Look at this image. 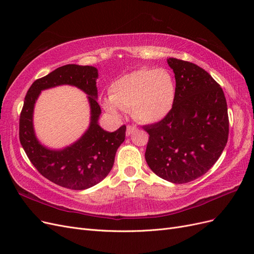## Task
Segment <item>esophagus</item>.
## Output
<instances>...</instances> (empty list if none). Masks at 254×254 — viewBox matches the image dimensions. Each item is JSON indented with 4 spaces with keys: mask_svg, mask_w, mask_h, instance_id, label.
Returning <instances> with one entry per match:
<instances>
[{
    "mask_svg": "<svg viewBox=\"0 0 254 254\" xmlns=\"http://www.w3.org/2000/svg\"><path fill=\"white\" fill-rule=\"evenodd\" d=\"M135 129H136V127H135V126H127V130H126V135H128V136H129L130 134H132Z\"/></svg>",
    "mask_w": 254,
    "mask_h": 254,
    "instance_id": "1",
    "label": "esophagus"
}]
</instances>
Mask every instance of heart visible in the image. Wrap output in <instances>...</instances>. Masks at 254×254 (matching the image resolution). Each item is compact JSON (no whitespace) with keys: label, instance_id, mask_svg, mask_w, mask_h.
Wrapping results in <instances>:
<instances>
[{"label":"heart","instance_id":"obj_1","mask_svg":"<svg viewBox=\"0 0 254 254\" xmlns=\"http://www.w3.org/2000/svg\"><path fill=\"white\" fill-rule=\"evenodd\" d=\"M177 84L166 68L141 67L121 76L110 86V97L104 99V108L113 114L120 109L132 111L145 124H155L170 114L176 103Z\"/></svg>","mask_w":254,"mask_h":254}]
</instances>
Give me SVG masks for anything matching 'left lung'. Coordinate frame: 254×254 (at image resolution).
Segmentation results:
<instances>
[{"label":"left lung","mask_w":254,"mask_h":254,"mask_svg":"<svg viewBox=\"0 0 254 254\" xmlns=\"http://www.w3.org/2000/svg\"><path fill=\"white\" fill-rule=\"evenodd\" d=\"M175 73L173 111L149 134L145 159L150 170L172 183H188L204 175L228 142L229 119L224 91L212 76L189 61L168 58Z\"/></svg>","instance_id":"8db88e82"}]
</instances>
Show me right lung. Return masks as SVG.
<instances>
[{"mask_svg":"<svg viewBox=\"0 0 254 254\" xmlns=\"http://www.w3.org/2000/svg\"><path fill=\"white\" fill-rule=\"evenodd\" d=\"M97 68L66 64L56 68L30 86L20 115V142L30 162L43 177L71 190H86L104 180L111 171L115 153L125 141L126 126L113 132L98 124L101 107L97 103ZM76 86L87 94L90 106L89 127L74 143L64 149H50L35 135L33 109L41 91L59 85Z\"/></svg>","mask_w":254,"mask_h":254,"instance_id":"obj_1","label":"right lung"}]
</instances>
